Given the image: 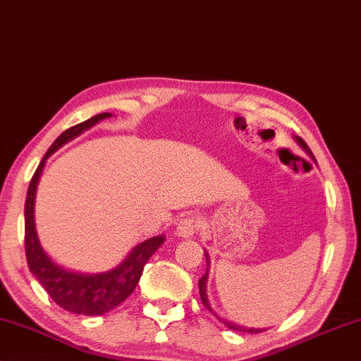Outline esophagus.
Instances as JSON below:
<instances>
[{
    "instance_id": "1",
    "label": "esophagus",
    "mask_w": 361,
    "mask_h": 361,
    "mask_svg": "<svg viewBox=\"0 0 361 361\" xmlns=\"http://www.w3.org/2000/svg\"><path fill=\"white\" fill-rule=\"evenodd\" d=\"M197 227H200V221H197V217L195 216L183 217V219L178 222V226H176V235L181 238H190L195 235Z\"/></svg>"
}]
</instances>
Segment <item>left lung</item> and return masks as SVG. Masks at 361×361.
<instances>
[{"label":"left lung","mask_w":361,"mask_h":361,"mask_svg":"<svg viewBox=\"0 0 361 361\" xmlns=\"http://www.w3.org/2000/svg\"><path fill=\"white\" fill-rule=\"evenodd\" d=\"M294 139H296V142L299 145H301V149L306 152V154L311 157V159H314V155H312V152H311V149H309L307 147V144L306 142H304L301 137H294ZM204 255H206V262H207V268H209V255H207V252H204ZM207 276H209V273H207V270H206V273H204V276L201 278L200 280V294H201V301H202V304H204L206 306V309H209V311L214 314L216 316V319H219V321L224 324L226 327H229L231 331H235V332H247V334H260V332H263L265 331V329H253V327H243V326H237V324H233V322H231V321H227V319H222L221 316H217V314L214 312V309L211 307V304H209V299H207V293H206V286H207Z\"/></svg>","instance_id":"obj_1"}]
</instances>
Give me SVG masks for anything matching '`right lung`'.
I'll use <instances>...</instances> for the list:
<instances>
[{
	"instance_id": "right-lung-1",
	"label": "right lung",
	"mask_w": 361,
	"mask_h": 361,
	"mask_svg": "<svg viewBox=\"0 0 361 361\" xmlns=\"http://www.w3.org/2000/svg\"><path fill=\"white\" fill-rule=\"evenodd\" d=\"M111 116H113L111 113L96 114L57 137V140L45 152L44 159L40 160L37 170L29 183L26 207H24V242H26V258L30 273L60 307L73 314H83V316H101L126 301L139 283L145 263L165 240L164 235L147 238L132 248L129 255L118 267L109 271L96 273V275L65 270L63 267L57 265L40 245L37 232H35L34 202L35 190H37V183L45 161L67 142L73 140L75 137L83 134L85 130L91 129L99 121L111 118Z\"/></svg>"
}]
</instances>
